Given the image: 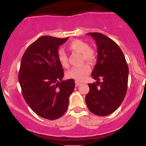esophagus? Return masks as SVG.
<instances>
[{
    "label": "esophagus",
    "mask_w": 146,
    "mask_h": 146,
    "mask_svg": "<svg viewBox=\"0 0 146 146\" xmlns=\"http://www.w3.org/2000/svg\"><path fill=\"white\" fill-rule=\"evenodd\" d=\"M81 82H78V81H76L75 82V86H80V84H81Z\"/></svg>",
    "instance_id": "1"
}]
</instances>
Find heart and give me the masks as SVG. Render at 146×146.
Segmentation results:
<instances>
[{
	"label": "heart",
	"instance_id": "1",
	"mask_svg": "<svg viewBox=\"0 0 146 146\" xmlns=\"http://www.w3.org/2000/svg\"><path fill=\"white\" fill-rule=\"evenodd\" d=\"M69 47L73 51L82 54V60H86L88 62H93L96 58L94 49L90 48L88 43L81 40H74L71 42ZM58 58L60 63L64 67L68 66V57L66 52L60 48L58 52ZM90 72V67L88 64H84L80 66L74 67L66 73V77L69 79H73L78 82L84 80Z\"/></svg>",
	"mask_w": 146,
	"mask_h": 146
}]
</instances>
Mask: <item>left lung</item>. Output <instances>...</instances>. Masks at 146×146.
I'll list each match as a JSON object with an SVG mask.
<instances>
[{
    "label": "left lung",
    "mask_w": 146,
    "mask_h": 146,
    "mask_svg": "<svg viewBox=\"0 0 146 146\" xmlns=\"http://www.w3.org/2000/svg\"><path fill=\"white\" fill-rule=\"evenodd\" d=\"M87 34L95 40L98 46L97 63L91 74L98 82L88 84L90 90L85 101L92 113L106 116L123 101L128 88V66L121 48L113 40L101 33Z\"/></svg>",
    "instance_id": "8db88e82"
}]
</instances>
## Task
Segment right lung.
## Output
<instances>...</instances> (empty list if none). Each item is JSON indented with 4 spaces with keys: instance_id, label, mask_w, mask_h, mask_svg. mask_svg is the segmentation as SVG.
Returning a JSON list of instances; mask_svg holds the SVG:
<instances>
[{
    "instance_id": "right-lung-1",
    "label": "right lung",
    "mask_w": 146,
    "mask_h": 146,
    "mask_svg": "<svg viewBox=\"0 0 146 146\" xmlns=\"http://www.w3.org/2000/svg\"><path fill=\"white\" fill-rule=\"evenodd\" d=\"M68 38L42 36L27 48L21 60L18 80L23 98L38 116L49 120L64 114L75 88L73 79L62 81L58 58V48Z\"/></svg>"
}]
</instances>
